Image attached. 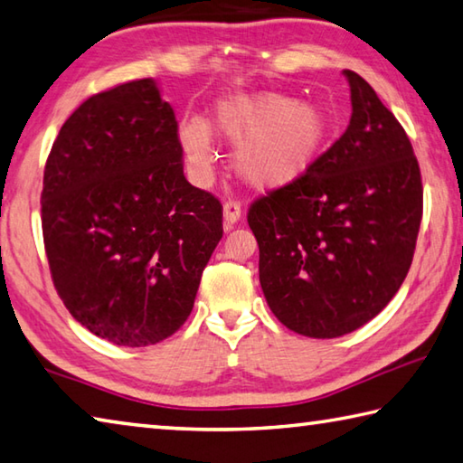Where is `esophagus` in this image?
I'll list each match as a JSON object with an SVG mask.
<instances>
[{"mask_svg":"<svg viewBox=\"0 0 463 463\" xmlns=\"http://www.w3.org/2000/svg\"><path fill=\"white\" fill-rule=\"evenodd\" d=\"M222 214L226 226H232L241 218V203H237V200H224Z\"/></svg>","mask_w":463,"mask_h":463,"instance_id":"34e87169","label":"esophagus"}]
</instances>
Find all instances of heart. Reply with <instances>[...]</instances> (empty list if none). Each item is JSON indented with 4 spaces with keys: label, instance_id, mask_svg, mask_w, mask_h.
<instances>
[{
    "label": "heart",
    "instance_id": "b5f03b06",
    "mask_svg": "<svg viewBox=\"0 0 463 463\" xmlns=\"http://www.w3.org/2000/svg\"><path fill=\"white\" fill-rule=\"evenodd\" d=\"M216 129L232 144V165L239 178L255 190H277L304 178L324 154L330 123L312 103L277 95H234L216 107ZM180 144L198 178L214 164L208 125L192 117L180 125Z\"/></svg>",
    "mask_w": 463,
    "mask_h": 463
}]
</instances>
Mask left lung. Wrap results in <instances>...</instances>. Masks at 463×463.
Segmentation results:
<instances>
[{"label": "left lung", "mask_w": 463, "mask_h": 463, "mask_svg": "<svg viewBox=\"0 0 463 463\" xmlns=\"http://www.w3.org/2000/svg\"><path fill=\"white\" fill-rule=\"evenodd\" d=\"M348 129L312 172L250 203L259 281L279 322L338 338L381 314L413 263L423 218L413 146L374 89L352 71Z\"/></svg>", "instance_id": "8db88e82"}]
</instances>
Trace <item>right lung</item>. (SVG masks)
I'll use <instances>...</instances> for the list:
<instances>
[{"mask_svg":"<svg viewBox=\"0 0 463 463\" xmlns=\"http://www.w3.org/2000/svg\"><path fill=\"white\" fill-rule=\"evenodd\" d=\"M56 293L117 346H151L194 307L222 204L184 178L174 109L137 79L89 97L50 149L40 196Z\"/></svg>","mask_w":463,"mask_h":463,"instance_id":"right-lung-1","label":"right lung"}]
</instances>
